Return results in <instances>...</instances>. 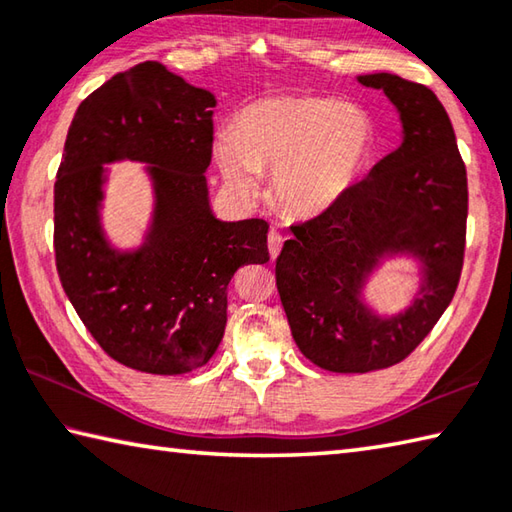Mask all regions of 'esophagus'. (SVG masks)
I'll return each mask as SVG.
<instances>
[{
	"instance_id": "34e87169",
	"label": "esophagus",
	"mask_w": 512,
	"mask_h": 512,
	"mask_svg": "<svg viewBox=\"0 0 512 512\" xmlns=\"http://www.w3.org/2000/svg\"><path fill=\"white\" fill-rule=\"evenodd\" d=\"M267 247H269V256L276 258L278 254H281V247H283V236L278 234L276 229H272L267 234Z\"/></svg>"
}]
</instances>
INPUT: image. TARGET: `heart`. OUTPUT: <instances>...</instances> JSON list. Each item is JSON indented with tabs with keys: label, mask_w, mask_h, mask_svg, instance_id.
<instances>
[{
	"label": "heart",
	"mask_w": 512,
	"mask_h": 512,
	"mask_svg": "<svg viewBox=\"0 0 512 512\" xmlns=\"http://www.w3.org/2000/svg\"><path fill=\"white\" fill-rule=\"evenodd\" d=\"M374 147V120L361 104L289 93L245 106L234 129L216 136L214 158L240 196H252L258 171L272 169L276 205L289 216L316 218L350 194Z\"/></svg>",
	"instance_id": "b5f03b06"
}]
</instances>
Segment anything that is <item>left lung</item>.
<instances>
[{"label":"left lung","mask_w":512,"mask_h":512,"mask_svg":"<svg viewBox=\"0 0 512 512\" xmlns=\"http://www.w3.org/2000/svg\"><path fill=\"white\" fill-rule=\"evenodd\" d=\"M397 106L399 149L376 162L339 205L292 225L276 258V287L292 336L330 372H372L399 363L446 312L466 249L468 178L443 104L428 86L392 73L356 77ZM412 255L422 285L406 311L376 315L362 287L383 257Z\"/></svg>","instance_id":"obj_1"}]
</instances>
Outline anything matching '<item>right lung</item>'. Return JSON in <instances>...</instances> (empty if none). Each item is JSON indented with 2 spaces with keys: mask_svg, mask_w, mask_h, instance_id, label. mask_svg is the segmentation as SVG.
<instances>
[{
  "mask_svg": "<svg viewBox=\"0 0 512 512\" xmlns=\"http://www.w3.org/2000/svg\"><path fill=\"white\" fill-rule=\"evenodd\" d=\"M214 93L160 62L113 75L80 106L55 180V265L66 296L102 350L127 368L185 374L223 341L227 285L267 263L260 218L225 223L209 205ZM144 161L152 225L131 253L110 247L99 209L104 164Z\"/></svg>",
  "mask_w": 512,
  "mask_h": 512,
  "instance_id": "obj_1",
  "label": "right lung"
}]
</instances>
